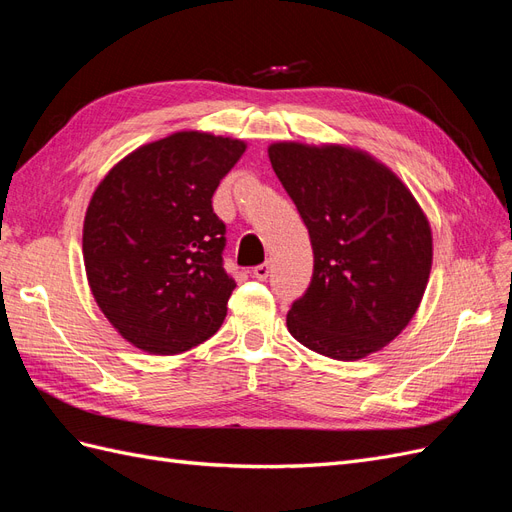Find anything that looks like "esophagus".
I'll return each mask as SVG.
<instances>
[{
  "label": "esophagus",
  "instance_id": "1",
  "mask_svg": "<svg viewBox=\"0 0 512 512\" xmlns=\"http://www.w3.org/2000/svg\"><path fill=\"white\" fill-rule=\"evenodd\" d=\"M254 277H256V280H260V282H265L267 280V277H269V273H271V267L267 265V262H265V265H258V267H254Z\"/></svg>",
  "mask_w": 512,
  "mask_h": 512
}]
</instances>
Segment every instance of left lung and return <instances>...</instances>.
<instances>
[{
	"label": "left lung",
	"instance_id": "left-lung-1",
	"mask_svg": "<svg viewBox=\"0 0 512 512\" xmlns=\"http://www.w3.org/2000/svg\"><path fill=\"white\" fill-rule=\"evenodd\" d=\"M277 179L314 250L312 284L286 324L305 348L337 361L382 350L425 294L433 239L421 205L389 166L348 145H269Z\"/></svg>",
	"mask_w": 512,
	"mask_h": 512
}]
</instances>
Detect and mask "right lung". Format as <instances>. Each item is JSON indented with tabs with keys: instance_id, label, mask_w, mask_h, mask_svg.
I'll return each mask as SVG.
<instances>
[{
	"instance_id": "add662e5",
	"label": "right lung",
	"mask_w": 512,
	"mask_h": 512,
	"mask_svg": "<svg viewBox=\"0 0 512 512\" xmlns=\"http://www.w3.org/2000/svg\"><path fill=\"white\" fill-rule=\"evenodd\" d=\"M247 145L185 130L119 160L89 200L83 260L117 333L149 354L190 350L222 327L235 280L211 198Z\"/></svg>"
}]
</instances>
